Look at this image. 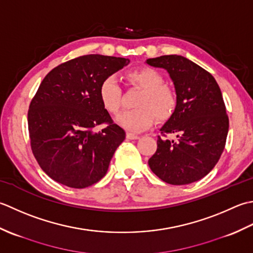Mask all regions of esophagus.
I'll use <instances>...</instances> for the list:
<instances>
[{
  "label": "esophagus",
  "mask_w": 253,
  "mask_h": 253,
  "mask_svg": "<svg viewBox=\"0 0 253 253\" xmlns=\"http://www.w3.org/2000/svg\"><path fill=\"white\" fill-rule=\"evenodd\" d=\"M126 138H128V140H137V138H140V136L136 135V134H133V133H127Z\"/></svg>",
  "instance_id": "34e87169"
}]
</instances>
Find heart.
<instances>
[{
  "instance_id": "obj_1",
  "label": "heart",
  "mask_w": 253,
  "mask_h": 253,
  "mask_svg": "<svg viewBox=\"0 0 253 253\" xmlns=\"http://www.w3.org/2000/svg\"><path fill=\"white\" fill-rule=\"evenodd\" d=\"M126 80L131 86L142 90L135 102L137 108L126 110L117 117V122L126 130L137 133L151 127L155 116L165 120L172 115L177 106V95L171 87L164 84L161 73L152 68L130 71ZM99 98L102 106L110 113L119 112L122 89L117 77L107 76L99 86Z\"/></svg>"
}]
</instances>
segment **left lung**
Here are the masks:
<instances>
[{
    "label": "left lung",
    "instance_id": "obj_1",
    "mask_svg": "<svg viewBox=\"0 0 253 253\" xmlns=\"http://www.w3.org/2000/svg\"><path fill=\"white\" fill-rule=\"evenodd\" d=\"M146 63L167 70L177 95L149 167L169 184L198 181L217 164L227 138L229 119L219 86L212 74L181 55H162ZM168 133H176L177 140H170Z\"/></svg>",
    "mask_w": 253,
    "mask_h": 253
}]
</instances>
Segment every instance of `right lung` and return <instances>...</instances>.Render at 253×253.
Wrapping results in <instances>:
<instances>
[{"mask_svg": "<svg viewBox=\"0 0 253 253\" xmlns=\"http://www.w3.org/2000/svg\"><path fill=\"white\" fill-rule=\"evenodd\" d=\"M128 63L125 58L82 55L58 65L41 82L28 110L30 146L54 181L83 189L107 173L126 132L102 106L99 86ZM100 124L106 126L95 131Z\"/></svg>", "mask_w": 253, "mask_h": 253, "instance_id": "add662e5", "label": "right lung"}]
</instances>
